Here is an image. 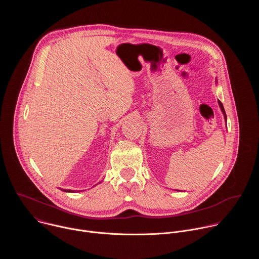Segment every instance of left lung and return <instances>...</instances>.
Masks as SVG:
<instances>
[{
	"label": "left lung",
	"instance_id": "8db88e82",
	"mask_svg": "<svg viewBox=\"0 0 259 259\" xmlns=\"http://www.w3.org/2000/svg\"><path fill=\"white\" fill-rule=\"evenodd\" d=\"M218 104H219V106H220V108H221V112H223V114H224V116H225V119H226V122H227V115H226V110H225V107H224L223 103H221L219 100H218Z\"/></svg>",
	"mask_w": 259,
	"mask_h": 259
}]
</instances>
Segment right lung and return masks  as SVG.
<instances>
[{
  "label": "right lung",
  "instance_id": "add662e5",
  "mask_svg": "<svg viewBox=\"0 0 259 259\" xmlns=\"http://www.w3.org/2000/svg\"><path fill=\"white\" fill-rule=\"evenodd\" d=\"M63 192H67V193H76V192H72V191H70V190H62Z\"/></svg>",
  "mask_w": 259,
  "mask_h": 259
}]
</instances>
